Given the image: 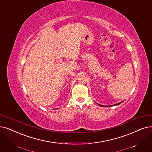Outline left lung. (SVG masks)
<instances>
[{"mask_svg":"<svg viewBox=\"0 0 152 152\" xmlns=\"http://www.w3.org/2000/svg\"><path fill=\"white\" fill-rule=\"evenodd\" d=\"M121 103H122V102H118V103H117V104H115V105H117L120 104ZM98 105H100V106H102V107H106V106H104V105H101V104H98ZM113 105H110V106H113ZM110 106H108V107H110Z\"/></svg>","mask_w":152,"mask_h":152,"instance_id":"left-lung-1","label":"left lung"}]
</instances>
